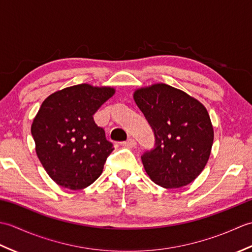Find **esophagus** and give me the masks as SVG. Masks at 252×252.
<instances>
[{
	"mask_svg": "<svg viewBox=\"0 0 252 252\" xmlns=\"http://www.w3.org/2000/svg\"><path fill=\"white\" fill-rule=\"evenodd\" d=\"M122 145L125 147H127V148H132V147H134L136 145V142H135L134 138L130 137V138H127L126 142H122Z\"/></svg>",
	"mask_w": 252,
	"mask_h": 252,
	"instance_id": "34e87169",
	"label": "esophagus"
}]
</instances>
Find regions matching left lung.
<instances>
[{"label":"left lung","mask_w":252,"mask_h":252,"mask_svg":"<svg viewBox=\"0 0 252 252\" xmlns=\"http://www.w3.org/2000/svg\"><path fill=\"white\" fill-rule=\"evenodd\" d=\"M134 100L155 135V147L142 155L146 173L164 189L189 185L206 167L213 144L205 106L163 83L135 91Z\"/></svg>","instance_id":"obj_1"}]
</instances>
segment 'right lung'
<instances>
[{"label":"right lung","instance_id":"1","mask_svg":"<svg viewBox=\"0 0 252 252\" xmlns=\"http://www.w3.org/2000/svg\"><path fill=\"white\" fill-rule=\"evenodd\" d=\"M114 94L112 88L84 83L53 93L42 103L31 134L42 165L60 186L82 189L103 172L114 145L93 115Z\"/></svg>","mask_w":252,"mask_h":252}]
</instances>
